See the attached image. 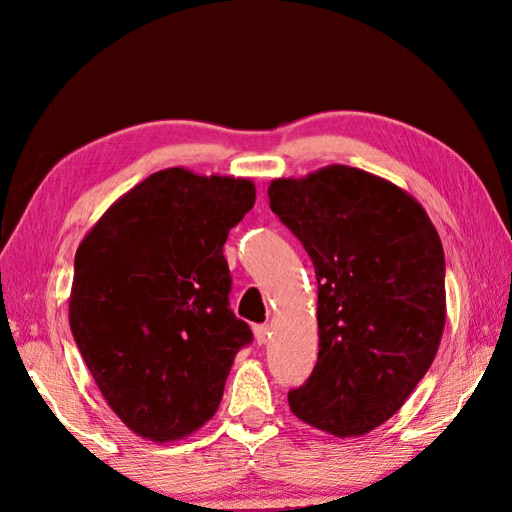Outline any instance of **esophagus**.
<instances>
[{
	"instance_id": "esophagus-1",
	"label": "esophagus",
	"mask_w": 512,
	"mask_h": 512,
	"mask_svg": "<svg viewBox=\"0 0 512 512\" xmlns=\"http://www.w3.org/2000/svg\"><path fill=\"white\" fill-rule=\"evenodd\" d=\"M253 334H255V341L259 345H264L270 339V328H268V325H255Z\"/></svg>"
}]
</instances>
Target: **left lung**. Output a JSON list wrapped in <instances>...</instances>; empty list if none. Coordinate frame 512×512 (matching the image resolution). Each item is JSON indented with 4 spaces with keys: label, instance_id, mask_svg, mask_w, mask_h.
Segmentation results:
<instances>
[{
    "label": "left lung",
    "instance_id": "left-lung-1",
    "mask_svg": "<svg viewBox=\"0 0 512 512\" xmlns=\"http://www.w3.org/2000/svg\"><path fill=\"white\" fill-rule=\"evenodd\" d=\"M268 198L319 281V358L290 409L336 438L365 436L436 358L447 321L440 235L407 191L345 165L277 178Z\"/></svg>",
    "mask_w": 512,
    "mask_h": 512
}]
</instances>
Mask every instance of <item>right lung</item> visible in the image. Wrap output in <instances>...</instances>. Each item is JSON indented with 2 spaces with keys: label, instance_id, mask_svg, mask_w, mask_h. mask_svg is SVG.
I'll return each mask as SVG.
<instances>
[{
  "label": "right lung",
  "instance_id": "obj_1",
  "mask_svg": "<svg viewBox=\"0 0 512 512\" xmlns=\"http://www.w3.org/2000/svg\"><path fill=\"white\" fill-rule=\"evenodd\" d=\"M248 178L171 167L121 195L74 257L70 330L103 398L136 436L176 442L215 416L253 339L228 308V231Z\"/></svg>",
  "mask_w": 512,
  "mask_h": 512
}]
</instances>
